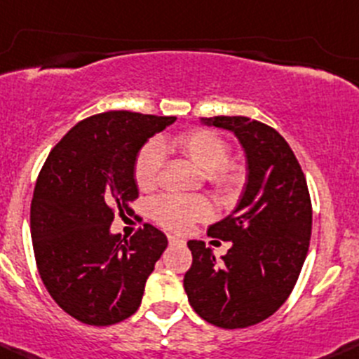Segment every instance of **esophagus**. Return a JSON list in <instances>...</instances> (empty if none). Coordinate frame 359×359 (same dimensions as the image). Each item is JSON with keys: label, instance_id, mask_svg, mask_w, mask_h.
<instances>
[{"label": "esophagus", "instance_id": "34e87169", "mask_svg": "<svg viewBox=\"0 0 359 359\" xmlns=\"http://www.w3.org/2000/svg\"><path fill=\"white\" fill-rule=\"evenodd\" d=\"M168 240H169V245H176V243H184V240H181L180 236H175V235H169Z\"/></svg>", "mask_w": 359, "mask_h": 359}]
</instances>
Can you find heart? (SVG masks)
Returning <instances> with one entry per match:
<instances>
[{
	"instance_id": "1",
	"label": "heart",
	"mask_w": 359,
	"mask_h": 359,
	"mask_svg": "<svg viewBox=\"0 0 359 359\" xmlns=\"http://www.w3.org/2000/svg\"><path fill=\"white\" fill-rule=\"evenodd\" d=\"M169 149L204 172L205 183L224 202L233 204L242 197L249 183L250 169L245 158L230 157V143L212 129L191 128L169 140ZM164 164V145L149 142L140 149L133 164V178L136 187L150 191L157 187ZM152 219L168 230L184 231L195 221L210 216V204L202 197H178L164 195L150 205Z\"/></svg>"
}]
</instances>
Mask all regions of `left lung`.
<instances>
[{"label":"left lung","mask_w":359,"mask_h":359,"mask_svg":"<svg viewBox=\"0 0 359 359\" xmlns=\"http://www.w3.org/2000/svg\"><path fill=\"white\" fill-rule=\"evenodd\" d=\"M205 124L230 129L247 154L250 175L238 205L207 235L231 242L216 259L190 240L184 292L198 316L221 328H247L289 299L309 249L313 207L308 183L290 145L271 126L219 116Z\"/></svg>","instance_id":"8db88e82"}]
</instances>
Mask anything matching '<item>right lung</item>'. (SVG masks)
Returning a JSON list of instances; mask_svg holds the SVG:
<instances>
[{"label": "right lung", "mask_w": 359, "mask_h": 359, "mask_svg": "<svg viewBox=\"0 0 359 359\" xmlns=\"http://www.w3.org/2000/svg\"><path fill=\"white\" fill-rule=\"evenodd\" d=\"M175 121L128 110L86 117L39 171L31 202L36 264L53 301L81 323H119L142 304L168 238L145 223L126 240L110 224L138 198L133 164L140 149Z\"/></svg>", "instance_id": "right-lung-1"}]
</instances>
